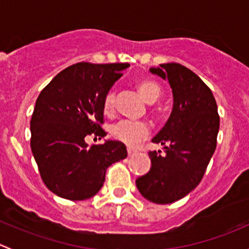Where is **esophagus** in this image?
Wrapping results in <instances>:
<instances>
[{
  "label": "esophagus",
  "instance_id": "34e87169",
  "mask_svg": "<svg viewBox=\"0 0 249 249\" xmlns=\"http://www.w3.org/2000/svg\"><path fill=\"white\" fill-rule=\"evenodd\" d=\"M137 154V152L136 150H134V149H127V155H129V158H131V157H134V155H136Z\"/></svg>",
  "mask_w": 249,
  "mask_h": 249
}]
</instances>
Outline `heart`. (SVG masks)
Returning <instances> with one entry per match:
<instances>
[{
    "instance_id": "obj_1",
    "label": "heart",
    "mask_w": 249,
    "mask_h": 249,
    "mask_svg": "<svg viewBox=\"0 0 249 249\" xmlns=\"http://www.w3.org/2000/svg\"><path fill=\"white\" fill-rule=\"evenodd\" d=\"M137 89L148 102H154L159 99L162 90L157 82L150 79H143L137 84ZM115 107V92L109 90L104 97V110L110 113ZM113 139L124 143L127 147H137L141 144L150 134L149 125L141 120L123 119L115 123L110 129Z\"/></svg>"
}]
</instances>
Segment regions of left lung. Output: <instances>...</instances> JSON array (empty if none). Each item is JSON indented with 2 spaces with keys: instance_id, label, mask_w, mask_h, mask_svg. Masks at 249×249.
<instances>
[{
  "instance_id": "obj_1",
  "label": "left lung",
  "mask_w": 249,
  "mask_h": 249,
  "mask_svg": "<svg viewBox=\"0 0 249 249\" xmlns=\"http://www.w3.org/2000/svg\"><path fill=\"white\" fill-rule=\"evenodd\" d=\"M150 72L169 80L173 108L152 140L164 145V153H148L152 167L137 178L136 185L147 200L166 205L184 197L201 182L217 147L219 115L211 89L189 69L171 62Z\"/></svg>"
}]
</instances>
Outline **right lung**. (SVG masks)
<instances>
[{
  "label": "right lung",
  "mask_w": 249,
  "mask_h": 249,
  "mask_svg": "<svg viewBox=\"0 0 249 249\" xmlns=\"http://www.w3.org/2000/svg\"><path fill=\"white\" fill-rule=\"evenodd\" d=\"M129 64L78 62L57 73L37 97L31 118V150L48 189L64 199L87 200L102 188L107 169L127 157L118 141L102 139L104 97Z\"/></svg>",
  "instance_id": "add662e5"
}]
</instances>
